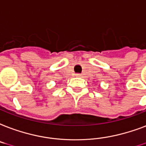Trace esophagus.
Returning <instances> with one entry per match:
<instances>
[{
    "label": "esophagus",
    "mask_w": 146,
    "mask_h": 146,
    "mask_svg": "<svg viewBox=\"0 0 146 146\" xmlns=\"http://www.w3.org/2000/svg\"><path fill=\"white\" fill-rule=\"evenodd\" d=\"M76 76H77V77H81V74H76Z\"/></svg>",
    "instance_id": "1"
}]
</instances>
